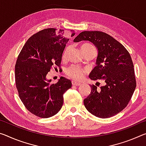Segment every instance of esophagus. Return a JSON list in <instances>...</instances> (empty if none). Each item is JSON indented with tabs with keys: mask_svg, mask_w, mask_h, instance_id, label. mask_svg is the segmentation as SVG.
I'll list each match as a JSON object with an SVG mask.
<instances>
[{
	"mask_svg": "<svg viewBox=\"0 0 146 146\" xmlns=\"http://www.w3.org/2000/svg\"><path fill=\"white\" fill-rule=\"evenodd\" d=\"M72 84L73 86H80L81 84V83L78 82H75V81H72Z\"/></svg>",
	"mask_w": 146,
	"mask_h": 146,
	"instance_id": "34e87169",
	"label": "esophagus"
}]
</instances>
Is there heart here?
I'll return each instance as SVG.
<instances>
[{
    "label": "heart",
    "instance_id": "b5f03b06",
    "mask_svg": "<svg viewBox=\"0 0 146 146\" xmlns=\"http://www.w3.org/2000/svg\"><path fill=\"white\" fill-rule=\"evenodd\" d=\"M95 47L93 45L90 43H84L81 45V50L82 53L90 49H94ZM69 50V47H68L66 49H65L64 52L63 53V58H66L68 56V52ZM86 72V69L84 68H82L80 67H78L77 66H71L66 69V75L73 79L75 80H80L81 78L84 77L85 73Z\"/></svg>",
    "mask_w": 146,
    "mask_h": 146
}]
</instances>
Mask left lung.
Wrapping results in <instances>:
<instances>
[{"label": "left lung", "instance_id": "8db88e82", "mask_svg": "<svg viewBox=\"0 0 146 146\" xmlns=\"http://www.w3.org/2000/svg\"><path fill=\"white\" fill-rule=\"evenodd\" d=\"M82 40L92 42L98 52L96 66L90 73V78L104 81L99 89L90 85L91 92L84 100L85 107L96 117L114 116L126 107L136 88L131 55L122 44L105 32H82L73 41Z\"/></svg>", "mask_w": 146, "mask_h": 146}]
</instances>
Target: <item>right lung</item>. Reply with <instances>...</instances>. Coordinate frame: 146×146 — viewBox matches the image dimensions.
I'll return each instance as SVG.
<instances>
[{
    "instance_id": "right-lung-1",
    "label": "right lung",
    "mask_w": 146,
    "mask_h": 146,
    "mask_svg": "<svg viewBox=\"0 0 146 146\" xmlns=\"http://www.w3.org/2000/svg\"><path fill=\"white\" fill-rule=\"evenodd\" d=\"M71 37L75 32L71 31ZM64 30L46 29L32 36L23 46L15 67V84L21 100L32 114L42 118L56 114L63 105V95L72 84L61 77L51 84L47 75L60 66L69 39Z\"/></svg>"
}]
</instances>
